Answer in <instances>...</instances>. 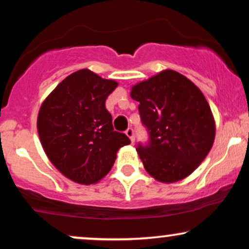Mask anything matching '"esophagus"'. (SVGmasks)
<instances>
[{
	"label": "esophagus",
	"mask_w": 249,
	"mask_h": 249,
	"mask_svg": "<svg viewBox=\"0 0 249 249\" xmlns=\"http://www.w3.org/2000/svg\"><path fill=\"white\" fill-rule=\"evenodd\" d=\"M125 133H126V136L130 138L131 142H134V139H136V137H134V131L132 127H128L126 131H125Z\"/></svg>",
	"instance_id": "obj_1"
}]
</instances>
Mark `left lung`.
Masks as SVG:
<instances>
[{
  "mask_svg": "<svg viewBox=\"0 0 249 249\" xmlns=\"http://www.w3.org/2000/svg\"><path fill=\"white\" fill-rule=\"evenodd\" d=\"M147 143L137 152L151 176L163 183L190 175L213 145L215 125L210 106L189 79L162 71L132 87Z\"/></svg>",
  "mask_w": 249,
  "mask_h": 249,
  "instance_id": "1",
  "label": "left lung"
}]
</instances>
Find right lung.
I'll return each mask as SVG.
<instances>
[{"label":"right lung","mask_w":249,"mask_h":249,"mask_svg":"<svg viewBox=\"0 0 249 249\" xmlns=\"http://www.w3.org/2000/svg\"><path fill=\"white\" fill-rule=\"evenodd\" d=\"M118 83L89 70L71 74L41 104L37 128L50 161L66 178L92 184L112 168L130 139L113 130L106 100Z\"/></svg>","instance_id":"1"}]
</instances>
